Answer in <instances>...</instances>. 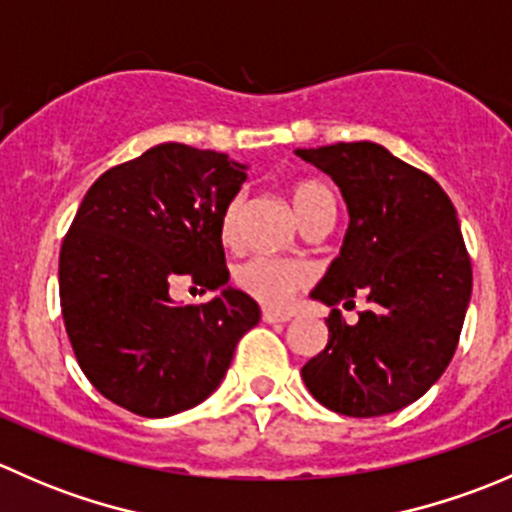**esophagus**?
Returning <instances> with one entry per match:
<instances>
[{"label":"esophagus","instance_id":"1","mask_svg":"<svg viewBox=\"0 0 512 512\" xmlns=\"http://www.w3.org/2000/svg\"><path fill=\"white\" fill-rule=\"evenodd\" d=\"M262 322L285 324V322H289V314L287 312H275V309H265V312H262Z\"/></svg>","mask_w":512,"mask_h":512}]
</instances>
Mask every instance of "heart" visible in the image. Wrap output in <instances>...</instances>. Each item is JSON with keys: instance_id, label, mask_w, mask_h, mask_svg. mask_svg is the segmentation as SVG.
<instances>
[{"instance_id": "1", "label": "heart", "mask_w": 512, "mask_h": 512, "mask_svg": "<svg viewBox=\"0 0 512 512\" xmlns=\"http://www.w3.org/2000/svg\"><path fill=\"white\" fill-rule=\"evenodd\" d=\"M242 200L245 195H232L230 203L225 205L223 218H220V235L223 240H235L237 225H240ZM292 205L297 210L299 220H307L322 205H337L334 195L327 185L304 180L292 188ZM232 282L240 292L250 294L260 304L267 307H285L294 292L307 287L312 282V267L302 260H287V257H270V255H252L245 262L235 267Z\"/></svg>"}]
</instances>
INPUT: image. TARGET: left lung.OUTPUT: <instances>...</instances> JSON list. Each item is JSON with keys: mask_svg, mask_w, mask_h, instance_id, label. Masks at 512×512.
Segmentation results:
<instances>
[{"mask_svg": "<svg viewBox=\"0 0 512 512\" xmlns=\"http://www.w3.org/2000/svg\"><path fill=\"white\" fill-rule=\"evenodd\" d=\"M342 190L349 227L309 297L332 314L324 352L302 366L309 394L342 416L394 414L421 399L451 364L471 302L461 225L441 185L371 141L297 148ZM366 293L372 309L347 325L336 309Z\"/></svg>", "mask_w": 512, "mask_h": 512, "instance_id": "left-lung-1", "label": "left lung"}]
</instances>
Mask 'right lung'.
Segmentation results:
<instances>
[{
  "label": "right lung",
  "mask_w": 512,
  "mask_h": 512,
  "mask_svg": "<svg viewBox=\"0 0 512 512\" xmlns=\"http://www.w3.org/2000/svg\"><path fill=\"white\" fill-rule=\"evenodd\" d=\"M247 165L160 143L106 170L84 195L59 255V297L76 361L98 394L131 414L193 409L223 381L242 334L260 322L227 285L220 218ZM180 279L224 292L175 305Z\"/></svg>",
  "instance_id": "obj_1"
}]
</instances>
